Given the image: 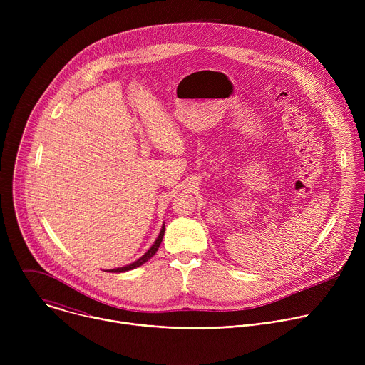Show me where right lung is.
I'll use <instances>...</instances> for the list:
<instances>
[{
	"label": "right lung",
	"instance_id": "right-lung-1",
	"mask_svg": "<svg viewBox=\"0 0 365 365\" xmlns=\"http://www.w3.org/2000/svg\"><path fill=\"white\" fill-rule=\"evenodd\" d=\"M163 235H165V224H163V227H162V230H160V234H159V237L155 238V241H154V244L138 258V259H135L134 263H131V264H127V266H124V267H118V269H113V270H106V272H110V273H124V272H130V270H133V269H137V267H140V266H143L144 263H147L148 259L158 252V250H159V247H160V244H162V240H163Z\"/></svg>",
	"mask_w": 365,
	"mask_h": 365
}]
</instances>
